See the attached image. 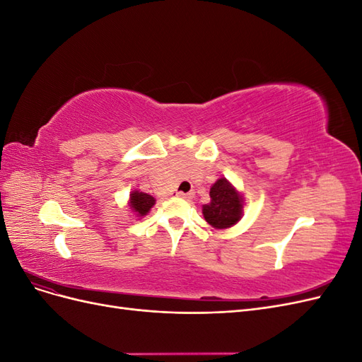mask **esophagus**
Returning a JSON list of instances; mask_svg holds the SVG:
<instances>
[{
    "label": "esophagus",
    "instance_id": "1",
    "mask_svg": "<svg viewBox=\"0 0 362 362\" xmlns=\"http://www.w3.org/2000/svg\"><path fill=\"white\" fill-rule=\"evenodd\" d=\"M180 198H184V199H190L192 198V193H182V192H178L177 193Z\"/></svg>",
    "mask_w": 362,
    "mask_h": 362
}]
</instances>
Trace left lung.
<instances>
[{
    "label": "left lung",
    "mask_w": 362,
    "mask_h": 362,
    "mask_svg": "<svg viewBox=\"0 0 362 362\" xmlns=\"http://www.w3.org/2000/svg\"><path fill=\"white\" fill-rule=\"evenodd\" d=\"M211 201L202 205V214L214 229H228L242 221L245 198L226 178H218L210 189Z\"/></svg>",
    "instance_id": "8db88e82"
}]
</instances>
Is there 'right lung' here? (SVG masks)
<instances>
[{"label": "right lung", "mask_w": 362, "mask_h": 362, "mask_svg": "<svg viewBox=\"0 0 362 362\" xmlns=\"http://www.w3.org/2000/svg\"><path fill=\"white\" fill-rule=\"evenodd\" d=\"M154 205H156V199L148 193H144L140 190H133L129 193L128 206L131 213H133V216L137 218H144Z\"/></svg>", "instance_id": "right-lung-1"}]
</instances>
